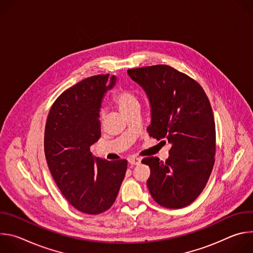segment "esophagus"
Here are the masks:
<instances>
[{
    "label": "esophagus",
    "instance_id": "34e87169",
    "mask_svg": "<svg viewBox=\"0 0 253 253\" xmlns=\"http://www.w3.org/2000/svg\"><path fill=\"white\" fill-rule=\"evenodd\" d=\"M128 161L131 165H138V164H140L141 159L138 158V157H131V158H129Z\"/></svg>",
    "mask_w": 253,
    "mask_h": 253
}]
</instances>
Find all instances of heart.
<instances>
[{"label": "heart", "instance_id": "1", "mask_svg": "<svg viewBox=\"0 0 253 253\" xmlns=\"http://www.w3.org/2000/svg\"><path fill=\"white\" fill-rule=\"evenodd\" d=\"M113 100L122 112H125L129 110L130 108L139 104L136 95L128 89H119L117 92H115Z\"/></svg>", "mask_w": 253, "mask_h": 253}]
</instances>
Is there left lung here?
<instances>
[{
    "mask_svg": "<svg viewBox=\"0 0 253 253\" xmlns=\"http://www.w3.org/2000/svg\"><path fill=\"white\" fill-rule=\"evenodd\" d=\"M130 78L148 96L149 135L171 148L165 162L146 157L147 186L166 208H183L204 189L214 165L215 122L208 97L192 78L167 65L129 69Z\"/></svg>",
    "mask_w": 253,
    "mask_h": 253,
    "instance_id": "left-lung-1",
    "label": "left lung"
}]
</instances>
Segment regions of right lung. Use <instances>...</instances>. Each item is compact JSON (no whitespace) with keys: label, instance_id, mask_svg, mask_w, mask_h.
Listing matches in <instances>:
<instances>
[{"label":"right lung","instance_id":"right-lung-1","mask_svg":"<svg viewBox=\"0 0 253 253\" xmlns=\"http://www.w3.org/2000/svg\"><path fill=\"white\" fill-rule=\"evenodd\" d=\"M116 78L97 75L64 91L52 105L44 149L50 172L62 194L77 210L99 214L116 200L127 160L95 157L90 147L101 137L100 108Z\"/></svg>","mask_w":253,"mask_h":253}]
</instances>
